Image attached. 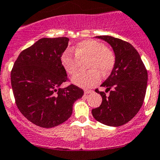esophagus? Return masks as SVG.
<instances>
[{
    "instance_id": "34e87169",
    "label": "esophagus",
    "mask_w": 160,
    "mask_h": 160,
    "mask_svg": "<svg viewBox=\"0 0 160 160\" xmlns=\"http://www.w3.org/2000/svg\"><path fill=\"white\" fill-rule=\"evenodd\" d=\"M92 92H93V90H84L85 94H89V93H91Z\"/></svg>"
}]
</instances>
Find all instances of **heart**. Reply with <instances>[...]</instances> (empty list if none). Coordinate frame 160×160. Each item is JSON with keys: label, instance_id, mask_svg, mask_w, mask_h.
<instances>
[{"label": "heart", "instance_id": "obj_1", "mask_svg": "<svg viewBox=\"0 0 160 160\" xmlns=\"http://www.w3.org/2000/svg\"><path fill=\"white\" fill-rule=\"evenodd\" d=\"M75 55L66 51L61 57L62 67L70 75H74L79 68V61L89 58L87 72L79 73L72 78V82L80 87L94 86L101 81L102 75H107L115 66L116 56L113 51L106 48L105 44L96 40L80 42L74 48Z\"/></svg>", "mask_w": 160, "mask_h": 160}]
</instances>
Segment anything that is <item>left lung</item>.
I'll use <instances>...</instances> for the list:
<instances>
[{"instance_id": "obj_1", "label": "left lung", "mask_w": 160, "mask_h": 160, "mask_svg": "<svg viewBox=\"0 0 160 160\" xmlns=\"http://www.w3.org/2000/svg\"><path fill=\"white\" fill-rule=\"evenodd\" d=\"M112 47L116 62L110 75L101 85L109 96L102 97L101 105L92 109L93 117L105 125L118 126L131 121L141 108L147 90L148 71L138 51L131 43L109 36H96Z\"/></svg>"}]
</instances>
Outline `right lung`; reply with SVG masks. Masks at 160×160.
I'll list each match as a JSON object with an SVG mask.
<instances>
[{
	"instance_id": "obj_1",
	"label": "right lung",
	"mask_w": 160,
	"mask_h": 160,
	"mask_svg": "<svg viewBox=\"0 0 160 160\" xmlns=\"http://www.w3.org/2000/svg\"><path fill=\"white\" fill-rule=\"evenodd\" d=\"M67 37L42 38L23 50L11 71V84L19 110L42 128H53L72 114L73 105L83 90L74 85L62 89L68 80L61 57Z\"/></svg>"
}]
</instances>
